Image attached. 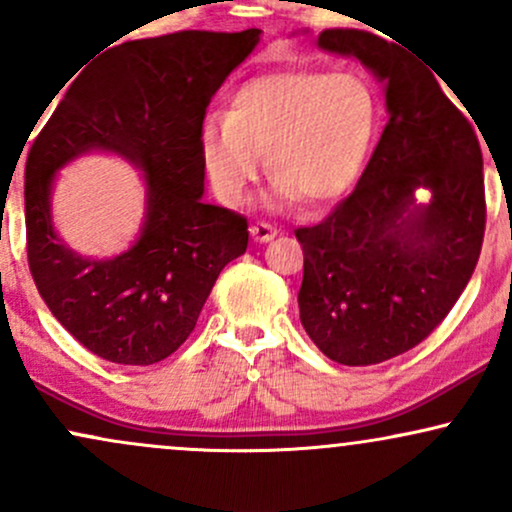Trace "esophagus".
Returning a JSON list of instances; mask_svg holds the SVG:
<instances>
[{"label": "esophagus", "instance_id": "34e87169", "mask_svg": "<svg viewBox=\"0 0 512 512\" xmlns=\"http://www.w3.org/2000/svg\"><path fill=\"white\" fill-rule=\"evenodd\" d=\"M250 236L255 243H269V240H274V236H276V228L272 226V223L257 221L250 226Z\"/></svg>", "mask_w": 512, "mask_h": 512}]
</instances>
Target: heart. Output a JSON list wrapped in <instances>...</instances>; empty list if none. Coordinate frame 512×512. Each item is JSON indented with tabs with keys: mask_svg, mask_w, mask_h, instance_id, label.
<instances>
[{
	"mask_svg": "<svg viewBox=\"0 0 512 512\" xmlns=\"http://www.w3.org/2000/svg\"><path fill=\"white\" fill-rule=\"evenodd\" d=\"M378 117V98L361 74H264L233 93L226 115L204 117L199 158L211 190L228 207L243 202L260 178L262 154L274 178L272 207L296 197L308 207H325L361 178Z\"/></svg>",
	"mask_w": 512,
	"mask_h": 512,
	"instance_id": "heart-1",
	"label": "heart"
}]
</instances>
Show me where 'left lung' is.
Segmentation results:
<instances>
[{
    "label": "left lung",
    "instance_id": "obj_1",
    "mask_svg": "<svg viewBox=\"0 0 512 512\" xmlns=\"http://www.w3.org/2000/svg\"><path fill=\"white\" fill-rule=\"evenodd\" d=\"M385 84L387 125L361 180L303 245L301 322L344 366H373L424 342L472 279L484 243V161L472 125L424 64L354 28L317 38ZM432 199L419 203L415 192Z\"/></svg>",
    "mask_w": 512,
    "mask_h": 512
}]
</instances>
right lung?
Masks as SVG:
<instances>
[{
    "label": "right lung",
    "instance_id": "add662e5",
    "mask_svg": "<svg viewBox=\"0 0 512 512\" xmlns=\"http://www.w3.org/2000/svg\"><path fill=\"white\" fill-rule=\"evenodd\" d=\"M257 43L260 31L250 28L117 45L64 91L28 151L33 281L64 330L105 361L151 366L168 358L195 330L221 269L248 248V219L202 199L199 125ZM88 150L125 157L145 173L143 231L108 261L79 256L51 223L56 173Z\"/></svg>",
    "mask_w": 512,
    "mask_h": 512
}]
</instances>
